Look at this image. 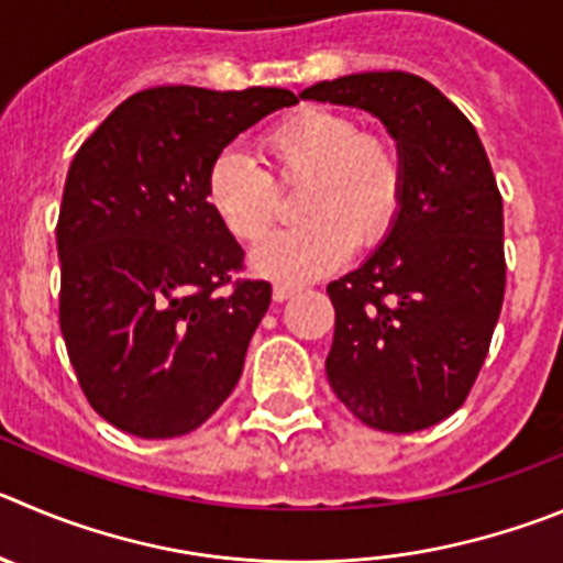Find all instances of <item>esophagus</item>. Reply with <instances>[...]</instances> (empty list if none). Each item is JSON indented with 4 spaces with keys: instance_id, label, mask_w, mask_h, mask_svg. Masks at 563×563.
Returning <instances> with one entry per match:
<instances>
[{
    "instance_id": "34e87169",
    "label": "esophagus",
    "mask_w": 563,
    "mask_h": 563,
    "mask_svg": "<svg viewBox=\"0 0 563 563\" xmlns=\"http://www.w3.org/2000/svg\"><path fill=\"white\" fill-rule=\"evenodd\" d=\"M297 291L299 288L291 286V283H275V288H272V297H275V302H286V299H291Z\"/></svg>"
}]
</instances>
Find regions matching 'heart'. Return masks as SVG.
<instances>
[{
	"mask_svg": "<svg viewBox=\"0 0 563 563\" xmlns=\"http://www.w3.org/2000/svg\"><path fill=\"white\" fill-rule=\"evenodd\" d=\"M266 161L280 180H302L297 210L306 222L275 230L252 250L255 275L306 283L333 272L350 250L380 244L406 202V161L397 141L361 133L353 115L302 108L266 130ZM205 199L241 241L266 233L277 210L269 172L244 150L219 152L205 177Z\"/></svg>",
	"mask_w": 563,
	"mask_h": 563,
	"instance_id": "b5f03b06",
	"label": "heart"
}]
</instances>
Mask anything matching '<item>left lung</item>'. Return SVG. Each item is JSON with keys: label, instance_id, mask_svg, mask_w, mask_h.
Here are the masks:
<instances>
[{"label": "left lung", "instance_id": "left-lung-1", "mask_svg": "<svg viewBox=\"0 0 563 563\" xmlns=\"http://www.w3.org/2000/svg\"><path fill=\"white\" fill-rule=\"evenodd\" d=\"M302 99L377 115L406 161L391 233L328 286L335 333L324 361L335 397L386 433H413L464 406L506 294L503 197L472 122L428 80L364 71Z\"/></svg>", "mask_w": 563, "mask_h": 563}]
</instances>
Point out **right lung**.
Wrapping results in <instances>:
<instances>
[{
    "label": "right lung",
    "mask_w": 563,
    "mask_h": 563,
    "mask_svg": "<svg viewBox=\"0 0 563 563\" xmlns=\"http://www.w3.org/2000/svg\"><path fill=\"white\" fill-rule=\"evenodd\" d=\"M291 104L286 88H146L68 166L63 341L91 408L124 433H191L239 383L272 286L233 280L244 250L210 210L205 177L235 135Z\"/></svg>",
    "instance_id": "right-lung-1"
}]
</instances>
